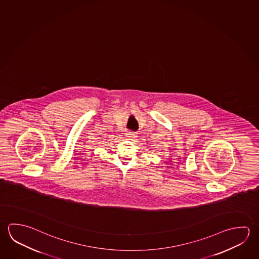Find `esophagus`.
Segmentation results:
<instances>
[{
	"mask_svg": "<svg viewBox=\"0 0 259 259\" xmlns=\"http://www.w3.org/2000/svg\"><path fill=\"white\" fill-rule=\"evenodd\" d=\"M125 137H127L128 139L132 140V139H134L135 137H136V133H126L125 134Z\"/></svg>",
	"mask_w": 259,
	"mask_h": 259,
	"instance_id": "obj_1",
	"label": "esophagus"
}]
</instances>
